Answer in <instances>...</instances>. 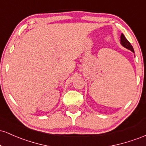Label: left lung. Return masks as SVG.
I'll return each instance as SVG.
<instances>
[{
	"label": "left lung",
	"instance_id": "obj_1",
	"mask_svg": "<svg viewBox=\"0 0 146 146\" xmlns=\"http://www.w3.org/2000/svg\"><path fill=\"white\" fill-rule=\"evenodd\" d=\"M121 44L123 45L125 48H128V49L132 51L133 53H135V51H134V48L132 47L131 44H130V43L128 42V40L125 38V37L124 36V35H123V33L121 35Z\"/></svg>",
	"mask_w": 146,
	"mask_h": 146
}]
</instances>
